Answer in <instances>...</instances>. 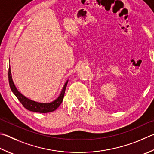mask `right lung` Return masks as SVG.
Masks as SVG:
<instances>
[{"instance_id": "obj_1", "label": "right lung", "mask_w": 154, "mask_h": 154, "mask_svg": "<svg viewBox=\"0 0 154 154\" xmlns=\"http://www.w3.org/2000/svg\"><path fill=\"white\" fill-rule=\"evenodd\" d=\"M8 75H9V82L11 91H13V93L15 95V96L17 97L19 102L21 103L22 105L24 106V108H26L27 110L35 112L40 113L51 112L54 111L56 109H57L58 108V106H59L61 104V103H62L68 81L66 82L62 91L60 92V94L59 95V96L58 97V98L50 103H40L28 99L27 97H25L23 95H22L20 92L17 90V89L16 88V87L13 82L12 76H11V72L10 65L9 66V72H8Z\"/></svg>"}]
</instances>
